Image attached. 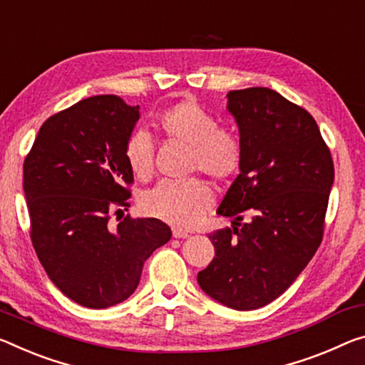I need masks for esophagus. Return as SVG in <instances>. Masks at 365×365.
<instances>
[{
    "mask_svg": "<svg viewBox=\"0 0 365 365\" xmlns=\"http://www.w3.org/2000/svg\"><path fill=\"white\" fill-rule=\"evenodd\" d=\"M172 234L175 239H187L188 237V232H183V230H180V229H173Z\"/></svg>",
    "mask_w": 365,
    "mask_h": 365,
    "instance_id": "1",
    "label": "esophagus"
}]
</instances>
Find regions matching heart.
<instances>
[{
	"mask_svg": "<svg viewBox=\"0 0 365 365\" xmlns=\"http://www.w3.org/2000/svg\"><path fill=\"white\" fill-rule=\"evenodd\" d=\"M159 128L170 140L192 148L190 170L216 182L235 177L244 162V148L234 133L222 130L216 117L196 103L182 101L159 115ZM125 159L138 178L154 170V146L146 131H135L125 143ZM143 210L177 227H192L212 205V192L203 180L160 182L143 196Z\"/></svg>",
	"mask_w": 365,
	"mask_h": 365,
	"instance_id": "obj_1",
	"label": "heart"
}]
</instances>
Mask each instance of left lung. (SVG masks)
Wrapping results in <instances>:
<instances>
[{
	"instance_id": "obj_1",
	"label": "left lung",
	"mask_w": 365,
	"mask_h": 365,
	"mask_svg": "<svg viewBox=\"0 0 365 365\" xmlns=\"http://www.w3.org/2000/svg\"><path fill=\"white\" fill-rule=\"evenodd\" d=\"M227 99L244 162L217 214L234 217V227L210 234L216 255L198 284L230 309L255 310L279 297L320 247L334 167L305 108L268 88Z\"/></svg>"
}]
</instances>
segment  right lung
Wrapping results in <instances>:
<instances>
[{
  "label": "right lung",
  "mask_w": 365,
  "mask_h": 365,
  "mask_svg": "<svg viewBox=\"0 0 365 365\" xmlns=\"http://www.w3.org/2000/svg\"><path fill=\"white\" fill-rule=\"evenodd\" d=\"M140 118L118 96L79 101L45 121L24 160L31 239L51 282L74 302L107 309L128 299L170 227L128 211L133 172L125 143Z\"/></svg>",
  "instance_id": "right-lung-1"
}]
</instances>
